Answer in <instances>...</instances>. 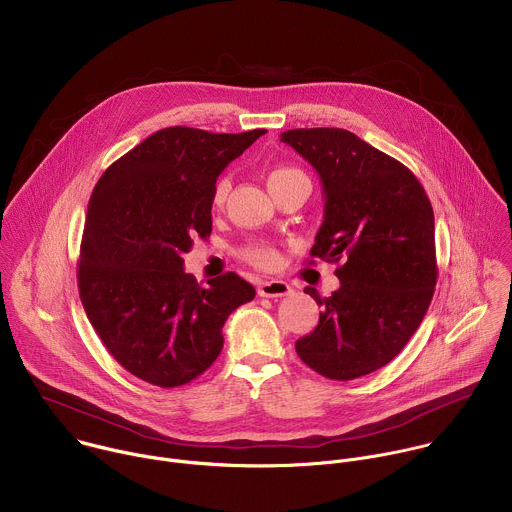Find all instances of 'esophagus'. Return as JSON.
<instances>
[{"label":"esophagus","instance_id":"esophagus-1","mask_svg":"<svg viewBox=\"0 0 512 512\" xmlns=\"http://www.w3.org/2000/svg\"><path fill=\"white\" fill-rule=\"evenodd\" d=\"M290 292H292V288L284 280H264L258 286V294L264 298H282V296H288Z\"/></svg>","mask_w":512,"mask_h":512}]
</instances>
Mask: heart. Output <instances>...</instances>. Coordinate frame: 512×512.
Masks as SVG:
<instances>
[{
	"mask_svg": "<svg viewBox=\"0 0 512 512\" xmlns=\"http://www.w3.org/2000/svg\"><path fill=\"white\" fill-rule=\"evenodd\" d=\"M302 174L300 170L296 168H290V166H278V168H272L270 174H268V186L276 184V182H282L286 178H292V176H298ZM228 190H230V182L228 178H220L216 188H214V194H212V206L214 208H220L228 196ZM242 258L258 268H272L276 266L278 262V252L274 246L270 244H252L248 248L242 250Z\"/></svg>",
	"mask_w": 512,
	"mask_h": 512,
	"instance_id": "1",
	"label": "heart"
}]
</instances>
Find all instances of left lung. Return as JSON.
<instances>
[{
	"label": "left lung",
	"instance_id": "obj_1",
	"mask_svg": "<svg viewBox=\"0 0 512 512\" xmlns=\"http://www.w3.org/2000/svg\"><path fill=\"white\" fill-rule=\"evenodd\" d=\"M320 176L324 222L310 256L336 262L340 288L320 298L318 326L296 340L304 364L354 380L388 364L420 326L436 286L434 214L416 176L340 128L288 130Z\"/></svg>",
	"mask_w": 512,
	"mask_h": 512
}]
</instances>
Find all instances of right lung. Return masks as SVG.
Segmentation results:
<instances>
[{
    "label": "right lung",
    "mask_w": 512,
    "mask_h": 512,
    "mask_svg": "<svg viewBox=\"0 0 512 512\" xmlns=\"http://www.w3.org/2000/svg\"><path fill=\"white\" fill-rule=\"evenodd\" d=\"M264 134L164 128L116 160L92 192L80 298L108 352L154 386H182L208 370L226 318L256 296L234 272L200 286L182 254L212 232L222 170Z\"/></svg>",
    "instance_id": "right-lung-1"
}]
</instances>
